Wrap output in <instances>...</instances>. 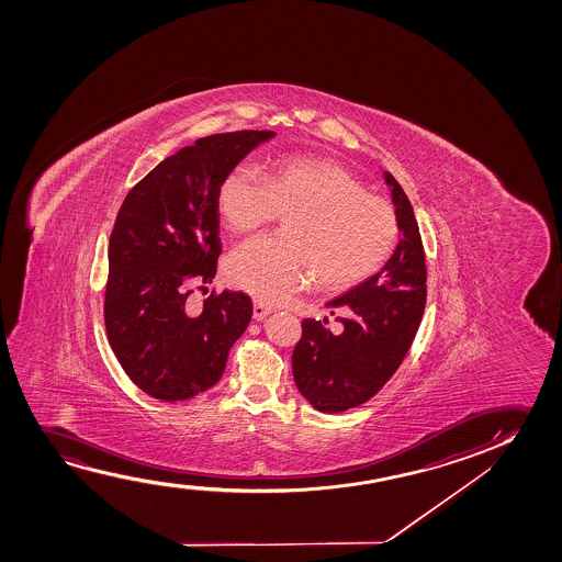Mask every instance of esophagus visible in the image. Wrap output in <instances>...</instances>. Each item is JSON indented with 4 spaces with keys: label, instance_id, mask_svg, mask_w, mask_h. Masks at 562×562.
<instances>
[{
    "label": "esophagus",
    "instance_id": "esophagus-1",
    "mask_svg": "<svg viewBox=\"0 0 562 562\" xmlns=\"http://www.w3.org/2000/svg\"><path fill=\"white\" fill-rule=\"evenodd\" d=\"M272 313V308L267 307L265 303H261V301H254V318L255 321H262V318H267V316Z\"/></svg>",
    "mask_w": 562,
    "mask_h": 562
}]
</instances>
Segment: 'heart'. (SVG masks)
<instances>
[{
	"mask_svg": "<svg viewBox=\"0 0 562 562\" xmlns=\"http://www.w3.org/2000/svg\"><path fill=\"white\" fill-rule=\"evenodd\" d=\"M218 211L234 232H251L288 215L285 236H261L231 255L232 285L265 303L292 297L315 280L344 290L374 274L397 238V216L387 201L341 165L288 157L262 177L238 165L218 188Z\"/></svg>",
	"mask_w": 562,
	"mask_h": 562,
	"instance_id": "obj_1",
	"label": "heart"
}]
</instances>
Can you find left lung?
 <instances>
[{
  "instance_id": "1",
  "label": "left lung",
  "mask_w": 562,
  "mask_h": 562,
  "mask_svg": "<svg viewBox=\"0 0 562 562\" xmlns=\"http://www.w3.org/2000/svg\"><path fill=\"white\" fill-rule=\"evenodd\" d=\"M403 234L384 269L326 307L346 308L341 334L305 318L293 349V380L321 413H344L374 397L400 369L426 307V257L415 211L400 182L384 172Z\"/></svg>"
}]
</instances>
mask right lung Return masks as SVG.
Returning <instances> with one entry per match:
<instances>
[{
	"label": "right lung",
	"mask_w": 562,
	"mask_h": 562,
	"mask_svg": "<svg viewBox=\"0 0 562 562\" xmlns=\"http://www.w3.org/2000/svg\"><path fill=\"white\" fill-rule=\"evenodd\" d=\"M270 131L200 138L159 162L124 198L109 239L105 330L124 372L155 400H190L223 376L254 315L249 295L211 293L192 307L221 255L218 188Z\"/></svg>",
	"instance_id": "add662e5"
}]
</instances>
